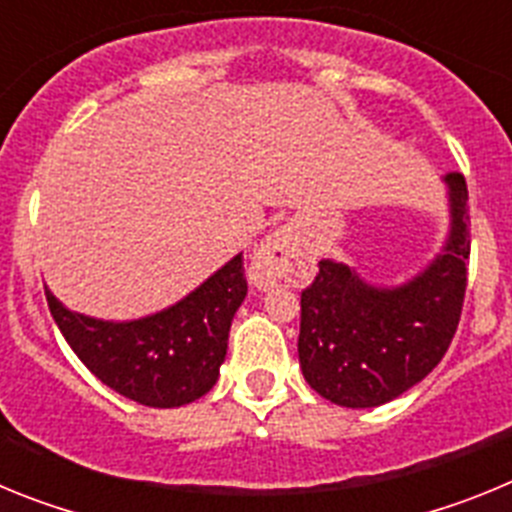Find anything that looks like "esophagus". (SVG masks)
<instances>
[{
	"label": "esophagus",
	"instance_id": "34e87169",
	"mask_svg": "<svg viewBox=\"0 0 512 512\" xmlns=\"http://www.w3.org/2000/svg\"><path fill=\"white\" fill-rule=\"evenodd\" d=\"M307 274V256L302 243L289 230L271 233L253 251L248 264V279L256 289H271L277 284H300Z\"/></svg>",
	"mask_w": 512,
	"mask_h": 512
}]
</instances>
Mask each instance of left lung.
<instances>
[{
    "mask_svg": "<svg viewBox=\"0 0 512 512\" xmlns=\"http://www.w3.org/2000/svg\"><path fill=\"white\" fill-rule=\"evenodd\" d=\"M449 233L441 251L400 284H372L354 266L323 259L302 292L300 354L307 384L343 408H377L438 366L456 333L467 289V182L443 174Z\"/></svg>",
    "mask_w": 512,
    "mask_h": 512,
    "instance_id": "left-lung-1",
    "label": "left lung"
}]
</instances>
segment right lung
<instances>
[{
  "instance_id": "1",
  "label": "right lung",
  "mask_w": 512,
  "mask_h": 512,
  "mask_svg": "<svg viewBox=\"0 0 512 512\" xmlns=\"http://www.w3.org/2000/svg\"><path fill=\"white\" fill-rule=\"evenodd\" d=\"M246 292L243 253L179 302L135 320L74 312L45 287L53 320L81 364L117 395L148 408H182L215 387Z\"/></svg>"
}]
</instances>
